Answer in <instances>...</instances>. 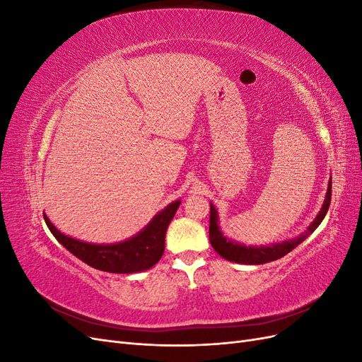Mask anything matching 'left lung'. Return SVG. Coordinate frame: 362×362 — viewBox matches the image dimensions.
I'll return each mask as SVG.
<instances>
[{
  "instance_id": "1",
  "label": "left lung",
  "mask_w": 362,
  "mask_h": 362,
  "mask_svg": "<svg viewBox=\"0 0 362 362\" xmlns=\"http://www.w3.org/2000/svg\"><path fill=\"white\" fill-rule=\"evenodd\" d=\"M331 194H332V178L329 180V184H327L326 198L323 201L320 211L315 216L311 225L306 228V231L296 238L286 240V242H281V243H273L269 246H246L242 243H237L235 240L228 238L222 233L221 226H218V214H217L216 206L210 202V243L218 255L223 257L228 261L238 262V264L258 266V264H266V262L279 259L284 255H287L288 252H291L296 246H299L303 240L308 235H311L315 231V228L322 223L327 210H329Z\"/></svg>"
}]
</instances>
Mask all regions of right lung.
I'll use <instances>...</instances> for the list:
<instances>
[{"label":"right lung","mask_w":362,"mask_h":362,"mask_svg":"<svg viewBox=\"0 0 362 362\" xmlns=\"http://www.w3.org/2000/svg\"><path fill=\"white\" fill-rule=\"evenodd\" d=\"M180 204V199L173 201L152 217V221L139 234L112 245L87 243L64 235L51 223L45 213L43 218L57 242L86 264L108 273H137L156 266L163 257L164 237Z\"/></svg>","instance_id":"obj_1"}]
</instances>
